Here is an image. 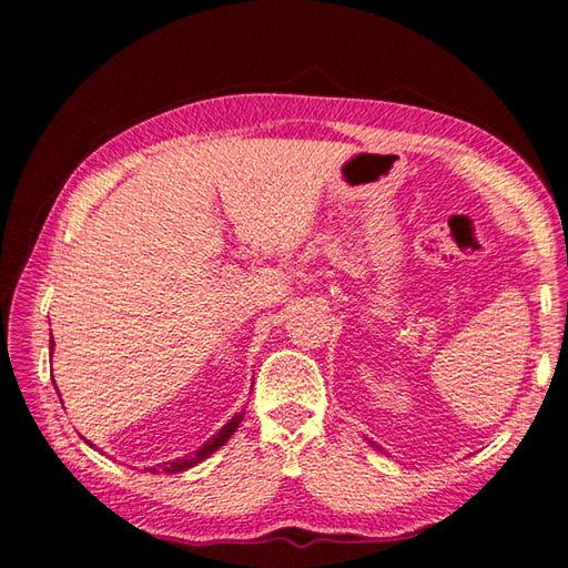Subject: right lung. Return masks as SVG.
I'll list each match as a JSON object with an SVG mask.
<instances>
[{"instance_id":"add662e5","label":"right lung","mask_w":568,"mask_h":568,"mask_svg":"<svg viewBox=\"0 0 568 568\" xmlns=\"http://www.w3.org/2000/svg\"><path fill=\"white\" fill-rule=\"evenodd\" d=\"M53 344V342H51ZM244 419V413H239V415H234L232 419L226 422V425L214 434V437L207 442V444H202L200 449L192 454V456H183V458H175V462H168L165 466H163V470L165 474H178V470H185V468H192L195 464H200V462H204V458L207 456H212L216 449H220V446H224V442L232 437V434L236 432V427H239V422ZM153 474H155V468H151Z\"/></svg>"}]
</instances>
